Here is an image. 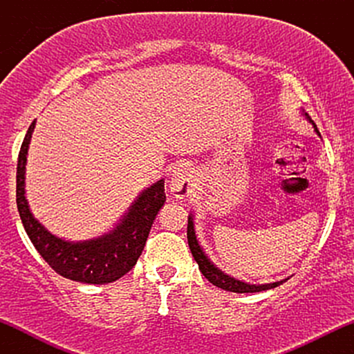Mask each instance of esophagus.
Wrapping results in <instances>:
<instances>
[{
	"label": "esophagus",
	"mask_w": 354,
	"mask_h": 354,
	"mask_svg": "<svg viewBox=\"0 0 354 354\" xmlns=\"http://www.w3.org/2000/svg\"><path fill=\"white\" fill-rule=\"evenodd\" d=\"M193 183H194L193 171L181 165L178 166V168H174L171 178H169V189H171L173 196L186 198L189 196L191 189H193Z\"/></svg>",
	"instance_id": "obj_1"
}]
</instances>
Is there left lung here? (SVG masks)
<instances>
[{"mask_svg": "<svg viewBox=\"0 0 354 354\" xmlns=\"http://www.w3.org/2000/svg\"><path fill=\"white\" fill-rule=\"evenodd\" d=\"M304 116H306V120L310 121V123L313 124V128H315V131L319 135V131H318V128H316L315 121H313L311 118L308 116V113H304ZM188 245H189L191 254H193L194 261L198 263V268H200L203 276H205V278L208 279L209 283H213L214 286L221 288V290L233 291V293H259V291H266V290H271V288L279 286V284H283L284 281H286V279H290V278H284V279H281V281H274V283L251 284V283H245V281H241V279H236V278H233V276L226 274L225 271L219 270V268L214 265L213 261H211L208 256H206L205 251H203L200 241H198V238H196V230H194V219H193V214H191V213L188 216Z\"/></svg>", "mask_w": 354, "mask_h": 354, "instance_id": "1", "label": "left lung"}]
</instances>
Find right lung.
Returning a JSON list of instances; mask_svg holds the SVG:
<instances>
[{"label": "right lung", "mask_w": 354, "mask_h": 354, "mask_svg": "<svg viewBox=\"0 0 354 354\" xmlns=\"http://www.w3.org/2000/svg\"><path fill=\"white\" fill-rule=\"evenodd\" d=\"M35 124L36 121L28 128L16 168V205L26 234L44 261L64 278L88 284L116 281L136 265L143 253L154 218L166 201L165 180H158L141 191L124 216L108 233L83 241H68L56 236L33 216L24 194L26 156Z\"/></svg>", "instance_id": "add662e5"}]
</instances>
